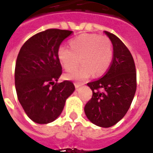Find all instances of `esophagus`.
<instances>
[{
	"label": "esophagus",
	"instance_id": "34e87169",
	"mask_svg": "<svg viewBox=\"0 0 153 153\" xmlns=\"http://www.w3.org/2000/svg\"><path fill=\"white\" fill-rule=\"evenodd\" d=\"M80 86H81V85H80L79 83H74V87H75V88H77V89H78V88H79Z\"/></svg>",
	"mask_w": 153,
	"mask_h": 153
}]
</instances>
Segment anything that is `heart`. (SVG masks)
I'll list each match as a JSON object with an SVG mask.
<instances>
[{
  "label": "heart",
  "instance_id": "obj_1",
  "mask_svg": "<svg viewBox=\"0 0 153 153\" xmlns=\"http://www.w3.org/2000/svg\"><path fill=\"white\" fill-rule=\"evenodd\" d=\"M70 49L61 46L57 50V58L66 71L73 70L80 60L82 65L65 75L69 80L84 81L92 74L101 75L109 69L113 58L111 42L106 36L81 34L70 41Z\"/></svg>",
  "mask_w": 153,
  "mask_h": 153
}]
</instances>
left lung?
<instances>
[{
    "label": "left lung",
    "instance_id": "1",
    "mask_svg": "<svg viewBox=\"0 0 153 153\" xmlns=\"http://www.w3.org/2000/svg\"><path fill=\"white\" fill-rule=\"evenodd\" d=\"M113 45V59L106 74L88 83L93 91L92 99L84 112L94 125L109 128L128 111L136 92V70L130 51L115 35L104 31Z\"/></svg>",
    "mask_w": 153,
    "mask_h": 153
}]
</instances>
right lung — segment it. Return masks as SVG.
<instances>
[{"instance_id":"1","label":"right lung","mask_w":153,"mask_h":153,"mask_svg":"<svg viewBox=\"0 0 153 153\" xmlns=\"http://www.w3.org/2000/svg\"><path fill=\"white\" fill-rule=\"evenodd\" d=\"M72 33L47 29L26 41L19 52L15 70L17 97L28 118L35 123L48 124L56 120L75 89L70 81L57 83L62 74L57 50Z\"/></svg>"}]
</instances>
